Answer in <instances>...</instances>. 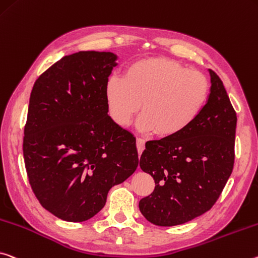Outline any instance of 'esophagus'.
<instances>
[{
  "instance_id": "34e87169",
  "label": "esophagus",
  "mask_w": 258,
  "mask_h": 258,
  "mask_svg": "<svg viewBox=\"0 0 258 258\" xmlns=\"http://www.w3.org/2000/svg\"><path fill=\"white\" fill-rule=\"evenodd\" d=\"M145 145H146L145 139H142V138H138V139H137V147H138V151H139V154H141L142 151H144V149H145Z\"/></svg>"
}]
</instances>
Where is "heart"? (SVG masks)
Masks as SVG:
<instances>
[{
	"mask_svg": "<svg viewBox=\"0 0 258 258\" xmlns=\"http://www.w3.org/2000/svg\"><path fill=\"white\" fill-rule=\"evenodd\" d=\"M208 94L209 81L203 73L162 57L137 60L124 78L111 77L105 84L109 113L118 125H128L142 102L139 126L162 137L177 136L193 124Z\"/></svg>",
	"mask_w": 258,
	"mask_h": 258,
	"instance_id": "1",
	"label": "heart"
}]
</instances>
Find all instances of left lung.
I'll use <instances>...</instances> for the list:
<instances>
[{"label": "left lung", "mask_w": 258, "mask_h": 258, "mask_svg": "<svg viewBox=\"0 0 258 258\" xmlns=\"http://www.w3.org/2000/svg\"><path fill=\"white\" fill-rule=\"evenodd\" d=\"M208 71L210 94L199 117L177 136L147 142L140 157L155 189L139 208L158 226L185 224L210 210L232 173L236 113L223 81Z\"/></svg>", "instance_id": "8db88e82"}]
</instances>
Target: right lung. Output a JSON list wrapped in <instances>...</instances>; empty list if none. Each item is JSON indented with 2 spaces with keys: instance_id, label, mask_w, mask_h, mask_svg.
<instances>
[{
  "instance_id": "1",
  "label": "right lung",
  "mask_w": 258,
  "mask_h": 258,
  "mask_svg": "<svg viewBox=\"0 0 258 258\" xmlns=\"http://www.w3.org/2000/svg\"><path fill=\"white\" fill-rule=\"evenodd\" d=\"M117 58L64 56L32 89L23 142L28 180L41 206L67 222L94 217L139 164L136 138L108 114L105 84Z\"/></svg>"
}]
</instances>
